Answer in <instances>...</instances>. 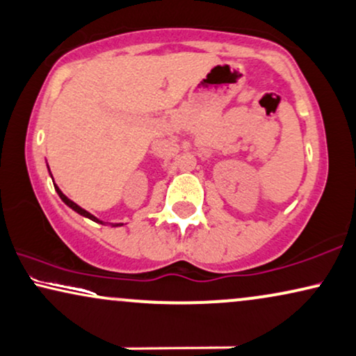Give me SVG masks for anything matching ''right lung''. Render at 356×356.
<instances>
[{
	"label": "right lung",
	"mask_w": 356,
	"mask_h": 356,
	"mask_svg": "<svg viewBox=\"0 0 356 356\" xmlns=\"http://www.w3.org/2000/svg\"><path fill=\"white\" fill-rule=\"evenodd\" d=\"M55 191H57V193H58L60 200H62L63 202H65V204H67L68 207H72V209H73V211H76V212H78V214L85 216V218H88V219H91V220H95V222H101V220H99V219H96L93 214H90V212H88V211H85V209H81V207H80V206H78V204H75V202H73L72 200H68V197H67L65 195H63V193H62V191H60V189H58V186H55ZM101 224H103V222H101ZM116 225H122V224H116Z\"/></svg>",
	"instance_id": "obj_1"
}]
</instances>
